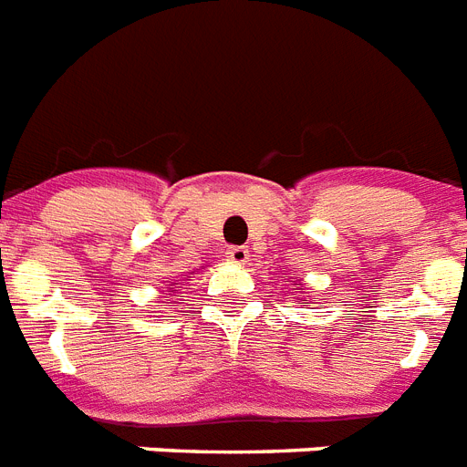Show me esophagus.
Here are the masks:
<instances>
[{
  "label": "esophagus",
  "mask_w": 467,
  "mask_h": 467,
  "mask_svg": "<svg viewBox=\"0 0 467 467\" xmlns=\"http://www.w3.org/2000/svg\"><path fill=\"white\" fill-rule=\"evenodd\" d=\"M225 254L233 264H246L249 261V249L246 246H227Z\"/></svg>",
  "instance_id": "1"
}]
</instances>
